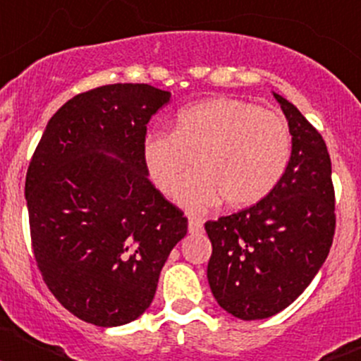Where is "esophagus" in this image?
<instances>
[{"label":"esophagus","instance_id":"esophagus-1","mask_svg":"<svg viewBox=\"0 0 361 361\" xmlns=\"http://www.w3.org/2000/svg\"><path fill=\"white\" fill-rule=\"evenodd\" d=\"M202 228H204V222L200 219H193V216H191V219L188 220V231H190L191 235L202 233Z\"/></svg>","mask_w":361,"mask_h":361}]
</instances>
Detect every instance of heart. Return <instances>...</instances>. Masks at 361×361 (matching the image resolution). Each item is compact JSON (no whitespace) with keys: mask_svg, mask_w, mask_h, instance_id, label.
<instances>
[{"mask_svg":"<svg viewBox=\"0 0 361 361\" xmlns=\"http://www.w3.org/2000/svg\"><path fill=\"white\" fill-rule=\"evenodd\" d=\"M196 157L200 170L182 183ZM291 157V130L279 111L235 97H209L183 108L173 132H149L142 161L155 186L190 213H206L224 197L233 208L275 190Z\"/></svg>","mask_w":361,"mask_h":361,"instance_id":"heart-1","label":"heart"}]
</instances>
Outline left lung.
Segmentation results:
<instances>
[{
	"instance_id": "left-lung-1",
	"label": "left lung",
	"mask_w": 361,
	"mask_h": 361,
	"mask_svg": "<svg viewBox=\"0 0 361 361\" xmlns=\"http://www.w3.org/2000/svg\"><path fill=\"white\" fill-rule=\"evenodd\" d=\"M273 95L291 130L282 178L251 208L204 224L213 245L209 288L240 320H264L291 305L324 266L336 226L327 146L295 104Z\"/></svg>"
}]
</instances>
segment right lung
Instances as JSON below:
<instances>
[{
    "instance_id": "1",
    "label": "right lung",
    "mask_w": 361,
    "mask_h": 361,
    "mask_svg": "<svg viewBox=\"0 0 361 361\" xmlns=\"http://www.w3.org/2000/svg\"><path fill=\"white\" fill-rule=\"evenodd\" d=\"M171 94L99 86L49 121L25 180L37 267L61 305L99 327L137 320L188 219L149 183L146 124Z\"/></svg>"
}]
</instances>
